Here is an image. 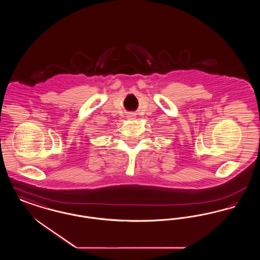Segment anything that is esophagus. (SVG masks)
<instances>
[{"mask_svg":"<svg viewBox=\"0 0 260 260\" xmlns=\"http://www.w3.org/2000/svg\"><path fill=\"white\" fill-rule=\"evenodd\" d=\"M129 117H135V116H134V115H131ZM131 119H133V118H131Z\"/></svg>","mask_w":260,"mask_h":260,"instance_id":"1","label":"esophagus"}]
</instances>
